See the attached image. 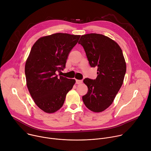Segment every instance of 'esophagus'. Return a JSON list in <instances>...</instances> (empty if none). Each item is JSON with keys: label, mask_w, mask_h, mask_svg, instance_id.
I'll use <instances>...</instances> for the list:
<instances>
[{"label": "esophagus", "mask_w": 151, "mask_h": 151, "mask_svg": "<svg viewBox=\"0 0 151 151\" xmlns=\"http://www.w3.org/2000/svg\"><path fill=\"white\" fill-rule=\"evenodd\" d=\"M82 82V80H78V79H76V84H80Z\"/></svg>", "instance_id": "esophagus-1"}]
</instances>
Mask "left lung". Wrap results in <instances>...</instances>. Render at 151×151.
<instances>
[{
    "instance_id": "left-lung-1",
    "label": "left lung",
    "mask_w": 151,
    "mask_h": 151,
    "mask_svg": "<svg viewBox=\"0 0 151 151\" xmlns=\"http://www.w3.org/2000/svg\"><path fill=\"white\" fill-rule=\"evenodd\" d=\"M78 44L90 66L97 68L96 79L83 80L88 93L82 96L83 101L90 111L103 112L111 105L124 82L126 63L122 50L112 39L97 33L82 35Z\"/></svg>"
}]
</instances>
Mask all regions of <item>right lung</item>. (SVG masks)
Here are the masks:
<instances>
[{"label": "right lung", "mask_w": 151, "mask_h": 151, "mask_svg": "<svg viewBox=\"0 0 151 151\" xmlns=\"http://www.w3.org/2000/svg\"><path fill=\"white\" fill-rule=\"evenodd\" d=\"M80 35L57 33L40 37L33 45L25 64L26 84L35 104L52 114L63 106L76 81L62 76L69 53Z\"/></svg>", "instance_id": "1"}]
</instances>
